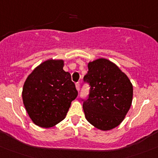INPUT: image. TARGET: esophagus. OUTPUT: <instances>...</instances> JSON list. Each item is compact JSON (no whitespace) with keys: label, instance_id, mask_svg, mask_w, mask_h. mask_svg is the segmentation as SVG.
<instances>
[{"label":"esophagus","instance_id":"1","mask_svg":"<svg viewBox=\"0 0 158 158\" xmlns=\"http://www.w3.org/2000/svg\"><path fill=\"white\" fill-rule=\"evenodd\" d=\"M76 89L77 91H79V90H80V84L79 83L76 84Z\"/></svg>","mask_w":158,"mask_h":158}]
</instances>
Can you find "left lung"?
I'll use <instances>...</instances> for the list:
<instances>
[{
	"label": "left lung",
	"instance_id": "obj_1",
	"mask_svg": "<svg viewBox=\"0 0 158 158\" xmlns=\"http://www.w3.org/2000/svg\"><path fill=\"white\" fill-rule=\"evenodd\" d=\"M85 81L90 83L89 98L83 104L85 118L103 131L118 127L132 105L133 85L119 67L106 58L88 64Z\"/></svg>",
	"mask_w": 158,
	"mask_h": 158
}]
</instances>
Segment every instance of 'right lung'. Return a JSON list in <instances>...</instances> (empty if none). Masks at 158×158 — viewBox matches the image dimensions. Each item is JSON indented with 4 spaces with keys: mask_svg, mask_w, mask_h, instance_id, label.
<instances>
[{
    "mask_svg": "<svg viewBox=\"0 0 158 158\" xmlns=\"http://www.w3.org/2000/svg\"><path fill=\"white\" fill-rule=\"evenodd\" d=\"M64 66L63 60H47L37 66L24 83V106L38 127L50 128L64 119L77 96L71 75L64 71Z\"/></svg>",
    "mask_w": 158,
    "mask_h": 158,
    "instance_id": "add662e5",
    "label": "right lung"
}]
</instances>
